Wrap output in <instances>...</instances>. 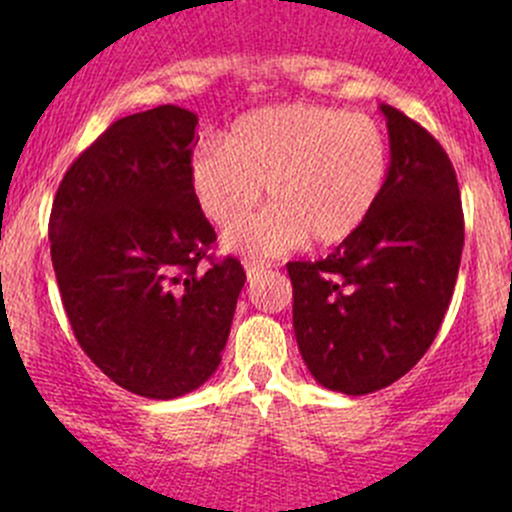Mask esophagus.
I'll list each match as a JSON object with an SVG mask.
<instances>
[{
  "instance_id": "1",
  "label": "esophagus",
  "mask_w": 512,
  "mask_h": 512,
  "mask_svg": "<svg viewBox=\"0 0 512 512\" xmlns=\"http://www.w3.org/2000/svg\"><path fill=\"white\" fill-rule=\"evenodd\" d=\"M267 262H262V260H245V270H247V280H255V277H260V272H265L267 270Z\"/></svg>"
}]
</instances>
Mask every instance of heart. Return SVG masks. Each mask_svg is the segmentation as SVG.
Here are the masks:
<instances>
[{"label": "heart", "instance_id": "1", "mask_svg": "<svg viewBox=\"0 0 512 512\" xmlns=\"http://www.w3.org/2000/svg\"><path fill=\"white\" fill-rule=\"evenodd\" d=\"M389 175V141L374 118L292 103L237 118L225 143L200 146L188 180L205 218L235 227L262 200L272 205L225 237L230 250L282 255L312 240L332 247L364 227Z\"/></svg>", "mask_w": 512, "mask_h": 512}]
</instances>
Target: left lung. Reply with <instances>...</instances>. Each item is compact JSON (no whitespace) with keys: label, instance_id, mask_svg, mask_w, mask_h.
<instances>
[{"label":"left lung","instance_id":"left-lung-1","mask_svg":"<svg viewBox=\"0 0 512 512\" xmlns=\"http://www.w3.org/2000/svg\"><path fill=\"white\" fill-rule=\"evenodd\" d=\"M391 143L371 218L332 255L289 262L292 324L324 389L371 394L411 371L436 339L463 252L456 170L441 143L381 103Z\"/></svg>","mask_w":512,"mask_h":512}]
</instances>
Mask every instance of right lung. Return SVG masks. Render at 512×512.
<instances>
[{"label": "right lung", "mask_w": 512, "mask_h": 512, "mask_svg": "<svg viewBox=\"0 0 512 512\" xmlns=\"http://www.w3.org/2000/svg\"><path fill=\"white\" fill-rule=\"evenodd\" d=\"M195 126L180 106L118 118L71 163L51 208L76 342L146 399H178L215 374L245 285L235 257L208 255L215 230L188 180Z\"/></svg>", "instance_id": "obj_1"}]
</instances>
